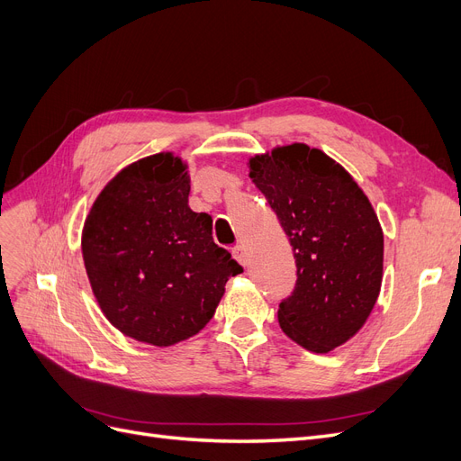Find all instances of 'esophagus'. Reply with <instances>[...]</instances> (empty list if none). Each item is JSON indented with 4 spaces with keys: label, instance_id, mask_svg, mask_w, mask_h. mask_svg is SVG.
I'll use <instances>...</instances> for the list:
<instances>
[{
    "label": "esophagus",
    "instance_id": "obj_1",
    "mask_svg": "<svg viewBox=\"0 0 461 461\" xmlns=\"http://www.w3.org/2000/svg\"><path fill=\"white\" fill-rule=\"evenodd\" d=\"M231 252H233V258L240 262L241 266H249V257H247V252H245V247L243 245H235L233 249H231Z\"/></svg>",
    "mask_w": 461,
    "mask_h": 461
}]
</instances>
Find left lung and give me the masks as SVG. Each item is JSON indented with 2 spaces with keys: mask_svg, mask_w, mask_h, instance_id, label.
Returning <instances> with one entry per match:
<instances>
[{
  "mask_svg": "<svg viewBox=\"0 0 461 461\" xmlns=\"http://www.w3.org/2000/svg\"><path fill=\"white\" fill-rule=\"evenodd\" d=\"M249 168L296 258V286L279 303V325L303 349L329 353L363 329L378 300V216L348 170L317 148L279 146L250 158Z\"/></svg>",
  "mask_w": 461,
  "mask_h": 461,
  "instance_id": "1",
  "label": "left lung"
}]
</instances>
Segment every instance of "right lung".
Instances as JSON below:
<instances>
[{"label": "right lung", "instance_id": "obj_1", "mask_svg": "<svg viewBox=\"0 0 461 461\" xmlns=\"http://www.w3.org/2000/svg\"><path fill=\"white\" fill-rule=\"evenodd\" d=\"M187 195V165L163 151L119 170L85 218L81 252L93 294L136 342L167 348L192 338L212 319L228 279L243 271Z\"/></svg>", "mask_w": 461, "mask_h": 461}]
</instances>
